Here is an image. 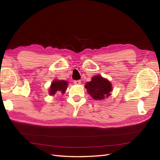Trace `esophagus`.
I'll list each match as a JSON object with an SVG mask.
<instances>
[{
  "label": "esophagus",
  "mask_w": 160,
  "mask_h": 160,
  "mask_svg": "<svg viewBox=\"0 0 160 160\" xmlns=\"http://www.w3.org/2000/svg\"><path fill=\"white\" fill-rule=\"evenodd\" d=\"M73 82L76 85H79L81 83V80H75Z\"/></svg>",
  "instance_id": "esophagus-1"
}]
</instances>
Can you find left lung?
Returning a JSON list of instances; mask_svg holds the SVG:
<instances>
[{
	"label": "left lung",
	"instance_id": "obj_1",
	"mask_svg": "<svg viewBox=\"0 0 160 160\" xmlns=\"http://www.w3.org/2000/svg\"><path fill=\"white\" fill-rule=\"evenodd\" d=\"M85 88L94 99L101 100L110 95L112 85L108 79L103 78L101 75H96L92 77L90 82L86 83Z\"/></svg>",
	"mask_w": 160,
	"mask_h": 160
}]
</instances>
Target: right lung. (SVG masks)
<instances>
[{
  "mask_svg": "<svg viewBox=\"0 0 160 160\" xmlns=\"http://www.w3.org/2000/svg\"><path fill=\"white\" fill-rule=\"evenodd\" d=\"M67 84H68V83L63 80L54 81L51 85L49 91L50 95H55L57 91H61V93H64L67 89Z\"/></svg>",
  "mask_w": 160,
  "mask_h": 160,
  "instance_id": "1",
  "label": "right lung"
}]
</instances>
